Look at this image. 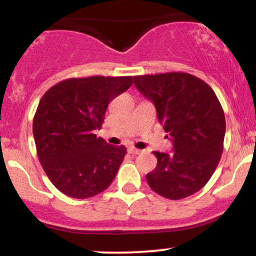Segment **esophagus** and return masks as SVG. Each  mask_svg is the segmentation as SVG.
Listing matches in <instances>:
<instances>
[{"instance_id":"34e87169","label":"esophagus","mask_w":256,"mask_h":256,"mask_svg":"<svg viewBox=\"0 0 256 256\" xmlns=\"http://www.w3.org/2000/svg\"><path fill=\"white\" fill-rule=\"evenodd\" d=\"M128 154H132V155H138V154H140V152H142V150L134 148V146H130V148L128 149Z\"/></svg>"}]
</instances>
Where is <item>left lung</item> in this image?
<instances>
[{"mask_svg": "<svg viewBox=\"0 0 256 256\" xmlns=\"http://www.w3.org/2000/svg\"><path fill=\"white\" fill-rule=\"evenodd\" d=\"M134 86L156 108L158 120L173 152H154L155 170L146 174L158 195L180 200L198 192L218 166L225 137V116L212 88L182 72L134 77Z\"/></svg>", "mask_w": 256, "mask_h": 256, "instance_id": "obj_1", "label": "left lung"}]
</instances>
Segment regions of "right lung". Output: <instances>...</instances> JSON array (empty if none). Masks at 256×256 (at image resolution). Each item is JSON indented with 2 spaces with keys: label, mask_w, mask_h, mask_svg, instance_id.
Masks as SVG:
<instances>
[{
  "label": "right lung",
  "mask_w": 256,
  "mask_h": 256,
  "mask_svg": "<svg viewBox=\"0 0 256 256\" xmlns=\"http://www.w3.org/2000/svg\"><path fill=\"white\" fill-rule=\"evenodd\" d=\"M134 83L132 77L71 78L40 98L34 138L44 172L70 198H88L110 186L126 154L124 146L96 137L108 104Z\"/></svg>",
  "instance_id": "1"
}]
</instances>
